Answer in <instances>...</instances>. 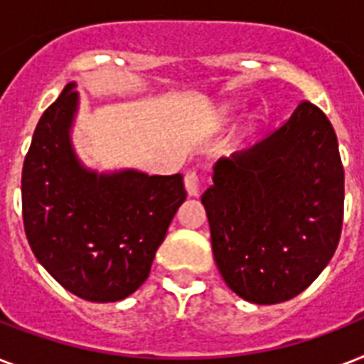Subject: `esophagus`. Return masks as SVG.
<instances>
[{
  "label": "esophagus",
  "mask_w": 364,
  "mask_h": 364,
  "mask_svg": "<svg viewBox=\"0 0 364 364\" xmlns=\"http://www.w3.org/2000/svg\"><path fill=\"white\" fill-rule=\"evenodd\" d=\"M185 188H187L188 196H198L200 177L196 171H187V173H185Z\"/></svg>",
  "instance_id": "esophagus-1"
}]
</instances>
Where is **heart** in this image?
Here are the masks:
<instances>
[{"instance_id": "heart-1", "label": "heart", "mask_w": 364, "mask_h": 364, "mask_svg": "<svg viewBox=\"0 0 364 364\" xmlns=\"http://www.w3.org/2000/svg\"><path fill=\"white\" fill-rule=\"evenodd\" d=\"M230 115H232V107H230V105H228V107H223V117L228 119Z\"/></svg>"}]
</instances>
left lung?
<instances>
[{"label": "left lung", "instance_id": "8db88e82", "mask_svg": "<svg viewBox=\"0 0 364 364\" xmlns=\"http://www.w3.org/2000/svg\"><path fill=\"white\" fill-rule=\"evenodd\" d=\"M202 204L234 293L253 304L302 293L333 259L344 221V166L327 115L302 102L262 141L219 160Z\"/></svg>", "mask_w": 364, "mask_h": 364}]
</instances>
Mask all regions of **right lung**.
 <instances>
[{
	"mask_svg": "<svg viewBox=\"0 0 364 364\" xmlns=\"http://www.w3.org/2000/svg\"><path fill=\"white\" fill-rule=\"evenodd\" d=\"M77 104L70 82L36 126L22 168L26 238L43 268L70 293L117 302L149 277L187 193L181 173L87 170L70 139Z\"/></svg>",
	"mask_w": 364,
	"mask_h": 364,
	"instance_id": "obj_1",
	"label": "right lung"
}]
</instances>
